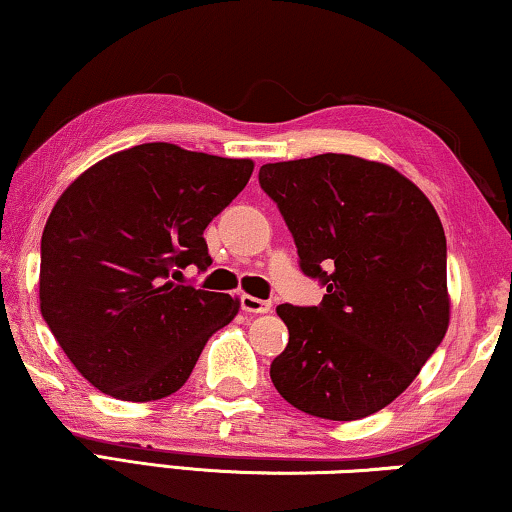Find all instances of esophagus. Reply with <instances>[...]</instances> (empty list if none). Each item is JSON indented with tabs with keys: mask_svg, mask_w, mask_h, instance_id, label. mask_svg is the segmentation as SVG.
<instances>
[{
	"mask_svg": "<svg viewBox=\"0 0 512 512\" xmlns=\"http://www.w3.org/2000/svg\"><path fill=\"white\" fill-rule=\"evenodd\" d=\"M240 305H242L244 312H251V314H265V312L272 310V305L268 303V300L247 296V293H244V296L240 298Z\"/></svg>",
	"mask_w": 512,
	"mask_h": 512,
	"instance_id": "34e87169",
	"label": "esophagus"
}]
</instances>
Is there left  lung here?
Returning a JSON list of instances; mask_svg holds the SVG:
<instances>
[{
    "label": "left lung",
    "instance_id": "8db88e82",
    "mask_svg": "<svg viewBox=\"0 0 512 512\" xmlns=\"http://www.w3.org/2000/svg\"><path fill=\"white\" fill-rule=\"evenodd\" d=\"M258 181L300 270L326 286L317 307H277L289 345L272 361V384L293 408L333 422L387 408L450 326L436 209L394 167L347 153L268 163Z\"/></svg>",
    "mask_w": 512,
    "mask_h": 512
}]
</instances>
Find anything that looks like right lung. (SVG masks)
I'll return each instance as SVG.
<instances>
[{"label":"right lung","instance_id":"1","mask_svg":"<svg viewBox=\"0 0 512 512\" xmlns=\"http://www.w3.org/2000/svg\"><path fill=\"white\" fill-rule=\"evenodd\" d=\"M254 160L151 142L88 167L55 202L41 235V317L74 368L121 401L184 387L240 300L186 286L207 270L202 233L247 186Z\"/></svg>","mask_w":512,"mask_h":512}]
</instances>
